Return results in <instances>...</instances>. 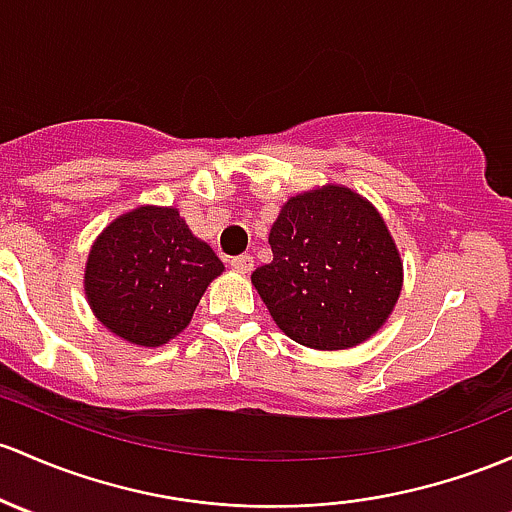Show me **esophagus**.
<instances>
[{
  "label": "esophagus",
  "instance_id": "obj_1",
  "mask_svg": "<svg viewBox=\"0 0 512 512\" xmlns=\"http://www.w3.org/2000/svg\"><path fill=\"white\" fill-rule=\"evenodd\" d=\"M230 267H233L235 272L247 274L252 270V267H255V260H252V255H238V257H233V260H230Z\"/></svg>",
  "mask_w": 512,
  "mask_h": 512
}]
</instances>
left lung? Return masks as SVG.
<instances>
[{
	"label": "left lung",
	"instance_id": "left-lung-1",
	"mask_svg": "<svg viewBox=\"0 0 512 512\" xmlns=\"http://www.w3.org/2000/svg\"><path fill=\"white\" fill-rule=\"evenodd\" d=\"M272 262L252 284L274 324L316 351L360 346L402 292V257L378 208L341 184L289 198L270 230Z\"/></svg>",
	"mask_w": 512,
	"mask_h": 512
}]
</instances>
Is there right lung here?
<instances>
[{
	"label": "right lung",
	"instance_id": "right-lung-1",
	"mask_svg": "<svg viewBox=\"0 0 512 512\" xmlns=\"http://www.w3.org/2000/svg\"><path fill=\"white\" fill-rule=\"evenodd\" d=\"M223 262L188 230L179 208L137 206L95 238L83 289L90 311L112 336L159 348L191 324Z\"/></svg>",
	"mask_w": 512,
	"mask_h": 512
}]
</instances>
